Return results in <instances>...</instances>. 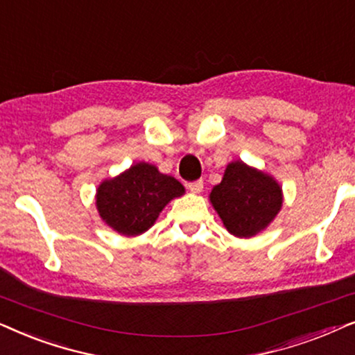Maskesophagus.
Here are the masks:
<instances>
[{"label": "esophagus", "mask_w": 355, "mask_h": 355, "mask_svg": "<svg viewBox=\"0 0 355 355\" xmlns=\"http://www.w3.org/2000/svg\"><path fill=\"white\" fill-rule=\"evenodd\" d=\"M202 182L198 180V182H193V183H188V190H190L191 193H195V195H200V193L202 191Z\"/></svg>", "instance_id": "1"}]
</instances>
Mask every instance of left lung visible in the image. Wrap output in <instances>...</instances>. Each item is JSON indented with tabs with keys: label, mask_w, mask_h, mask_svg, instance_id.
<instances>
[{
	"label": "left lung",
	"mask_w": 355,
	"mask_h": 355,
	"mask_svg": "<svg viewBox=\"0 0 355 355\" xmlns=\"http://www.w3.org/2000/svg\"><path fill=\"white\" fill-rule=\"evenodd\" d=\"M209 202L219 214L227 232L252 239L279 214L284 193L279 182L243 160L227 164L219 185L209 193Z\"/></svg>",
	"instance_id": "left-lung-1"
}]
</instances>
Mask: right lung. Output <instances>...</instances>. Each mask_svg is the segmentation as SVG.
Masks as SVG:
<instances>
[{
	"label": "right lung",
	"mask_w": 355,
	"mask_h": 355,
	"mask_svg": "<svg viewBox=\"0 0 355 355\" xmlns=\"http://www.w3.org/2000/svg\"><path fill=\"white\" fill-rule=\"evenodd\" d=\"M183 195L185 187L177 178L160 173L153 164L138 162L101 182L96 207L103 224L125 237H136L155 224L170 201Z\"/></svg>",
	"instance_id": "add662e5"
}]
</instances>
